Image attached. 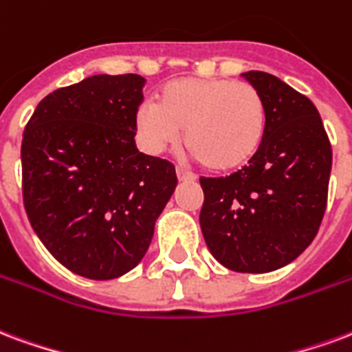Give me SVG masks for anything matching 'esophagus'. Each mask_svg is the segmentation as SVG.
Listing matches in <instances>:
<instances>
[{"mask_svg":"<svg viewBox=\"0 0 352 352\" xmlns=\"http://www.w3.org/2000/svg\"><path fill=\"white\" fill-rule=\"evenodd\" d=\"M175 173H177V179H179V181H194V179H196V177L192 175V173H188V171L183 168H177Z\"/></svg>","mask_w":352,"mask_h":352,"instance_id":"esophagus-1","label":"esophagus"}]
</instances>
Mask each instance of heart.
Segmentation results:
<instances>
[{"label":"heart","instance_id":"b5f03b06","mask_svg":"<svg viewBox=\"0 0 352 352\" xmlns=\"http://www.w3.org/2000/svg\"><path fill=\"white\" fill-rule=\"evenodd\" d=\"M136 132L153 155L184 147L210 171H235L259 153L267 132V108L250 83L228 78H179L156 93L155 104L136 110Z\"/></svg>","mask_w":352,"mask_h":352}]
</instances>
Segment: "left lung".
<instances>
[{"mask_svg":"<svg viewBox=\"0 0 352 352\" xmlns=\"http://www.w3.org/2000/svg\"><path fill=\"white\" fill-rule=\"evenodd\" d=\"M242 78L265 100V140L236 173L199 179L205 194L199 226L216 261L235 272L261 274L295 261L317 235L332 147L308 96L269 72L250 70Z\"/></svg>","mask_w":352,"mask_h":352,"instance_id":"obj_1","label":"left lung"}]
</instances>
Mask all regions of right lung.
<instances>
[{
  "label": "right lung",
  "instance_id": "right-lung-1",
  "mask_svg": "<svg viewBox=\"0 0 352 352\" xmlns=\"http://www.w3.org/2000/svg\"><path fill=\"white\" fill-rule=\"evenodd\" d=\"M145 78L95 74L38 102L22 140L23 207L63 267L113 280L142 261L177 186L173 164L140 153Z\"/></svg>",
  "mask_w": 352,
  "mask_h": 352
}]
</instances>
